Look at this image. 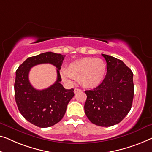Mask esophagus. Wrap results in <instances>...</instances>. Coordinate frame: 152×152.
I'll list each match as a JSON object with an SVG mask.
<instances>
[{
    "label": "esophagus",
    "mask_w": 152,
    "mask_h": 152,
    "mask_svg": "<svg viewBox=\"0 0 152 152\" xmlns=\"http://www.w3.org/2000/svg\"><path fill=\"white\" fill-rule=\"evenodd\" d=\"M81 89H77V88H75V89H74V94H76V93H78V91H81Z\"/></svg>",
    "instance_id": "1"
}]
</instances>
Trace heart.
<instances>
[{"label": "heart", "mask_w": 152, "mask_h": 152, "mask_svg": "<svg viewBox=\"0 0 152 152\" xmlns=\"http://www.w3.org/2000/svg\"><path fill=\"white\" fill-rule=\"evenodd\" d=\"M106 72V65L102 59L86 57L70 63L67 69L61 70V75L65 81L80 79L85 87L94 88L102 82Z\"/></svg>", "instance_id": "1"}]
</instances>
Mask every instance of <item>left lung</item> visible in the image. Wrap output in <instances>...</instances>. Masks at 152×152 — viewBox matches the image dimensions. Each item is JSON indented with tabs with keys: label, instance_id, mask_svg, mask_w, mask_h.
<instances>
[{
	"label": "left lung",
	"instance_id": "8db88e82",
	"mask_svg": "<svg viewBox=\"0 0 152 152\" xmlns=\"http://www.w3.org/2000/svg\"><path fill=\"white\" fill-rule=\"evenodd\" d=\"M107 72L96 88L85 91V112L91 123L109 127L119 124L132 108L134 98L133 73L122 61L102 54Z\"/></svg>",
	"mask_w": 152,
	"mask_h": 152
}]
</instances>
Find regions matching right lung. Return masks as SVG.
<instances>
[{
  "label": "right lung",
  "instance_id": "right-lung-1",
  "mask_svg": "<svg viewBox=\"0 0 152 152\" xmlns=\"http://www.w3.org/2000/svg\"><path fill=\"white\" fill-rule=\"evenodd\" d=\"M65 56L52 52L31 56L15 72L14 91L18 110L27 121L39 128H48L59 122L74 96L73 89H65L60 83L59 70ZM43 63H50L57 67L58 79L47 89L37 90L29 82L28 74L31 67Z\"/></svg>",
  "mask_w": 152,
  "mask_h": 152
}]
</instances>
